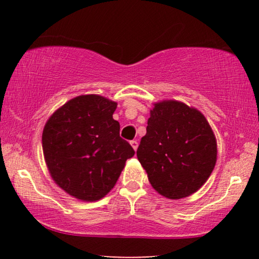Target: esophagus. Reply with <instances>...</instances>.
I'll use <instances>...</instances> for the list:
<instances>
[{
    "label": "esophagus",
    "mask_w": 259,
    "mask_h": 259,
    "mask_svg": "<svg viewBox=\"0 0 259 259\" xmlns=\"http://www.w3.org/2000/svg\"><path fill=\"white\" fill-rule=\"evenodd\" d=\"M130 145L133 146V148L135 151H137V148H138V143L136 142V140H133V142H130Z\"/></svg>",
    "instance_id": "esophagus-1"
}]
</instances>
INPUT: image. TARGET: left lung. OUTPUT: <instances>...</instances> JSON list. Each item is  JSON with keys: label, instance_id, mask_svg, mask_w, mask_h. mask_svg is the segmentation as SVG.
<instances>
[{"label": "left lung", "instance_id": "1", "mask_svg": "<svg viewBox=\"0 0 259 259\" xmlns=\"http://www.w3.org/2000/svg\"><path fill=\"white\" fill-rule=\"evenodd\" d=\"M137 157L152 187L170 200L199 191L217 161V140L199 109L174 99L153 104Z\"/></svg>", "mask_w": 259, "mask_h": 259}]
</instances>
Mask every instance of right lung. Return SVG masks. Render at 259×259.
<instances>
[{
  "label": "right lung",
  "mask_w": 259,
  "mask_h": 259,
  "mask_svg": "<svg viewBox=\"0 0 259 259\" xmlns=\"http://www.w3.org/2000/svg\"><path fill=\"white\" fill-rule=\"evenodd\" d=\"M117 103L103 96L81 95L56 109L43 128L47 168L73 198L84 202L103 199L135 154L113 119Z\"/></svg>",
  "instance_id": "1"
}]
</instances>
